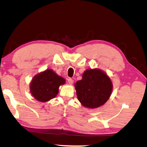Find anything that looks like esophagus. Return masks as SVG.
<instances>
[{"label":"esophagus","mask_w":147,"mask_h":147,"mask_svg":"<svg viewBox=\"0 0 147 147\" xmlns=\"http://www.w3.org/2000/svg\"><path fill=\"white\" fill-rule=\"evenodd\" d=\"M67 82H68V83H69V84H72L73 83H74V80H73V79H72V78H69L68 79H67Z\"/></svg>","instance_id":"esophagus-1"}]
</instances>
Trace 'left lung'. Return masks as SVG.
Listing matches in <instances>:
<instances>
[{"label": "left lung", "mask_w": 147, "mask_h": 147, "mask_svg": "<svg viewBox=\"0 0 147 147\" xmlns=\"http://www.w3.org/2000/svg\"><path fill=\"white\" fill-rule=\"evenodd\" d=\"M78 100L85 107L97 108L104 105L112 94L113 84L109 77L98 69L84 71L82 79L75 84Z\"/></svg>", "instance_id": "left-lung-1"}]
</instances>
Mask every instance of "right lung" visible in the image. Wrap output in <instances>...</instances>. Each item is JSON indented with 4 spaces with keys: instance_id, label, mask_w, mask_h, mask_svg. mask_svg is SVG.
Listing matches in <instances>:
<instances>
[{
    "instance_id": "1",
    "label": "right lung",
    "mask_w": 147,
    "mask_h": 147,
    "mask_svg": "<svg viewBox=\"0 0 147 147\" xmlns=\"http://www.w3.org/2000/svg\"><path fill=\"white\" fill-rule=\"evenodd\" d=\"M65 80L57 75L52 69H47L35 75L30 83L31 94L37 100L45 102L55 98L59 92V87Z\"/></svg>"
}]
</instances>
